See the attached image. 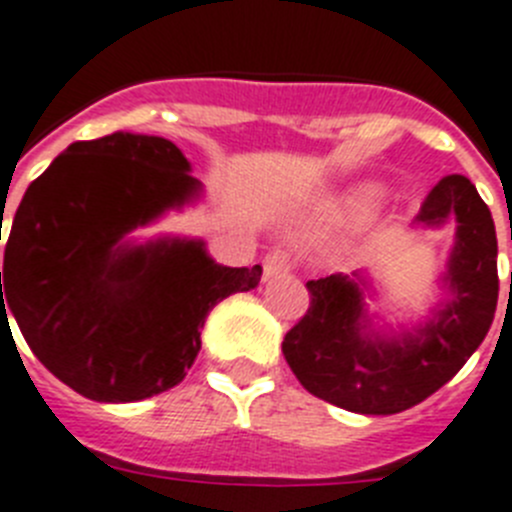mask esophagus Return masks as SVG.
I'll return each mask as SVG.
<instances>
[{"mask_svg": "<svg viewBox=\"0 0 512 512\" xmlns=\"http://www.w3.org/2000/svg\"><path fill=\"white\" fill-rule=\"evenodd\" d=\"M292 266H295V261H292V253L279 251V248L272 253H266L264 256V279L282 277V274L292 272Z\"/></svg>", "mask_w": 512, "mask_h": 512, "instance_id": "esophagus-1", "label": "esophagus"}]
</instances>
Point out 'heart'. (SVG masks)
<instances>
[{"instance_id":"b5f03b06","label":"heart","mask_w":512,"mask_h":512,"mask_svg":"<svg viewBox=\"0 0 512 512\" xmlns=\"http://www.w3.org/2000/svg\"><path fill=\"white\" fill-rule=\"evenodd\" d=\"M383 196H386V191H383L381 186H373V183L357 186L355 191H349V194L344 196L342 212L347 214V217H357V220H360V217H368V214H373L375 209L381 207Z\"/></svg>"}]
</instances>
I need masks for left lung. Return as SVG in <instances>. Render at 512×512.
I'll list each match as a JSON object with an SVG mask.
<instances>
[{"instance_id": "left-lung-1", "label": "left lung", "mask_w": 512, "mask_h": 512, "mask_svg": "<svg viewBox=\"0 0 512 512\" xmlns=\"http://www.w3.org/2000/svg\"><path fill=\"white\" fill-rule=\"evenodd\" d=\"M456 220L448 264L453 300L417 334L370 331L355 279H310L305 316L282 352L295 378L318 399L357 414H399L443 388L484 342L497 308V235L489 207L466 176H445L425 196L417 225Z\"/></svg>"}]
</instances>
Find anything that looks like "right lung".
I'll return each mask as SVG.
<instances>
[{"label":"right lung","instance_id":"1","mask_svg":"<svg viewBox=\"0 0 512 512\" xmlns=\"http://www.w3.org/2000/svg\"><path fill=\"white\" fill-rule=\"evenodd\" d=\"M196 194L176 144L129 131L69 144L30 183L4 246L0 316L61 383L113 404L168 391L209 310L259 285V264H214L199 240H121Z\"/></svg>","mask_w":512,"mask_h":512}]
</instances>
